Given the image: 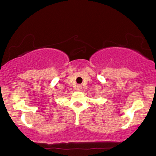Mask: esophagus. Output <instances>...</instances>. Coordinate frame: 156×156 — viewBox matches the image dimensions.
Listing matches in <instances>:
<instances>
[{
  "label": "esophagus",
  "mask_w": 156,
  "mask_h": 156,
  "mask_svg": "<svg viewBox=\"0 0 156 156\" xmlns=\"http://www.w3.org/2000/svg\"><path fill=\"white\" fill-rule=\"evenodd\" d=\"M81 89H82V87L80 85H78L76 87V89L78 91H80V90H81Z\"/></svg>",
  "instance_id": "34e87169"
}]
</instances>
